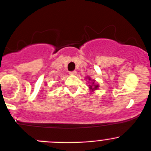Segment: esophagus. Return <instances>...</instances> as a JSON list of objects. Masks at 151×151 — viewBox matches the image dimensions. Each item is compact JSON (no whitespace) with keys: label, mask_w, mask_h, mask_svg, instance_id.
<instances>
[{"label":"esophagus","mask_w":151,"mask_h":151,"mask_svg":"<svg viewBox=\"0 0 151 151\" xmlns=\"http://www.w3.org/2000/svg\"><path fill=\"white\" fill-rule=\"evenodd\" d=\"M69 74H70V75H76V74H77V71H70Z\"/></svg>","instance_id":"1"}]
</instances>
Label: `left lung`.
<instances>
[{
  "label": "left lung",
  "mask_w": 151,
  "mask_h": 151,
  "mask_svg": "<svg viewBox=\"0 0 151 151\" xmlns=\"http://www.w3.org/2000/svg\"><path fill=\"white\" fill-rule=\"evenodd\" d=\"M87 78H88V80H89V81H91V84L88 85V86H89V88L90 90H91V91H95V90H97L99 88V85H96L95 84V80H91V79L90 78V77H87Z\"/></svg>",
  "instance_id": "left-lung-1"
}]
</instances>
